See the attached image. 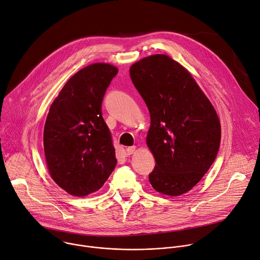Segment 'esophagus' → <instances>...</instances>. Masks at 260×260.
<instances>
[{"mask_svg": "<svg viewBox=\"0 0 260 260\" xmlns=\"http://www.w3.org/2000/svg\"><path fill=\"white\" fill-rule=\"evenodd\" d=\"M136 149H137V147L136 146H129V147H127V149H126V151H127V154H132V153H134L135 151H136Z\"/></svg>", "mask_w": 260, "mask_h": 260, "instance_id": "esophagus-1", "label": "esophagus"}]
</instances>
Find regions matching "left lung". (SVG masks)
<instances>
[{
  "label": "left lung",
  "instance_id": "8db88e82",
  "mask_svg": "<svg viewBox=\"0 0 260 260\" xmlns=\"http://www.w3.org/2000/svg\"><path fill=\"white\" fill-rule=\"evenodd\" d=\"M130 77L150 116L146 144L155 166L149 182L169 197L185 193L216 158L221 138L217 113L191 74L168 55L140 59L130 67Z\"/></svg>",
  "mask_w": 260,
  "mask_h": 260
}]
</instances>
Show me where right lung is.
Listing matches in <instances>:
<instances>
[{
	"label": "right lung",
	"instance_id": "right-lung-1",
	"mask_svg": "<svg viewBox=\"0 0 260 260\" xmlns=\"http://www.w3.org/2000/svg\"><path fill=\"white\" fill-rule=\"evenodd\" d=\"M118 68L93 63L76 73L52 102L44 127L51 178L75 197L97 191L117 165L101 102Z\"/></svg>",
	"mask_w": 260,
	"mask_h": 260
}]
</instances>
